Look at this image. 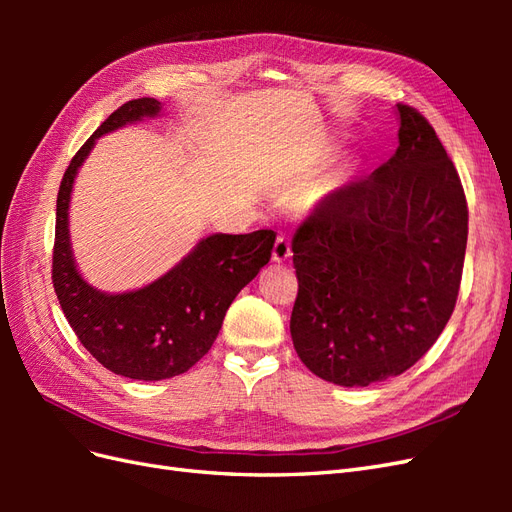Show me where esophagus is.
I'll use <instances>...</instances> for the list:
<instances>
[{
  "instance_id": "1",
  "label": "esophagus",
  "mask_w": 512,
  "mask_h": 512,
  "mask_svg": "<svg viewBox=\"0 0 512 512\" xmlns=\"http://www.w3.org/2000/svg\"><path fill=\"white\" fill-rule=\"evenodd\" d=\"M290 243L286 237H277L275 245H273V260L275 262H284L290 258Z\"/></svg>"
}]
</instances>
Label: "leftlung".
I'll return each mask as SVG.
<instances>
[{"instance_id": "8db88e82", "label": "left lung", "mask_w": 512, "mask_h": 512, "mask_svg": "<svg viewBox=\"0 0 512 512\" xmlns=\"http://www.w3.org/2000/svg\"><path fill=\"white\" fill-rule=\"evenodd\" d=\"M399 147L367 179L322 200L292 239L299 292L292 344L339 386L404 374L451 318L468 203L431 123L397 104Z\"/></svg>"}]
</instances>
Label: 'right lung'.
<instances>
[{"label": "right lung", "mask_w": 512, "mask_h": 512, "mask_svg": "<svg viewBox=\"0 0 512 512\" xmlns=\"http://www.w3.org/2000/svg\"><path fill=\"white\" fill-rule=\"evenodd\" d=\"M160 113L156 98L119 106L76 151L57 194L53 288L79 342L117 376L164 380L188 371L213 346L226 309L239 290L267 265L273 230L250 235H211L158 282L123 294H104L83 282L68 237V203L76 170L96 138L128 121Z\"/></svg>", "instance_id": "1"}]
</instances>
